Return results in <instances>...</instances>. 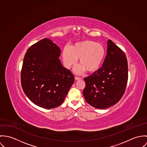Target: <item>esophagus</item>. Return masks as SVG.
<instances>
[{
  "label": "esophagus",
  "mask_w": 147,
  "mask_h": 147,
  "mask_svg": "<svg viewBox=\"0 0 147 147\" xmlns=\"http://www.w3.org/2000/svg\"><path fill=\"white\" fill-rule=\"evenodd\" d=\"M81 77H75V80H81Z\"/></svg>",
  "instance_id": "1"
}]
</instances>
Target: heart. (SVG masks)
Returning <instances> with one entry per match:
<instances>
[{
	"label": "heart",
	"instance_id": "1",
	"mask_svg": "<svg viewBox=\"0 0 147 147\" xmlns=\"http://www.w3.org/2000/svg\"><path fill=\"white\" fill-rule=\"evenodd\" d=\"M105 55L104 46L95 41L84 40L76 43L69 47L65 46L62 52V57L64 65L70 69L76 65L80 58V66L76 69L77 73L86 70L93 73L98 70Z\"/></svg>",
	"mask_w": 147,
	"mask_h": 147
}]
</instances>
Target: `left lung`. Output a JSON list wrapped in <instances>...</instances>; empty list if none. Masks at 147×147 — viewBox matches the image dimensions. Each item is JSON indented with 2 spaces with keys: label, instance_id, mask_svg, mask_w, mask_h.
<instances>
[{
  "label": "left lung",
  "instance_id": "8db88e82",
  "mask_svg": "<svg viewBox=\"0 0 147 147\" xmlns=\"http://www.w3.org/2000/svg\"><path fill=\"white\" fill-rule=\"evenodd\" d=\"M83 94L86 102L98 109L117 103L123 95L128 80V64L125 53L111 40L102 66L84 78Z\"/></svg>",
  "mask_w": 147,
  "mask_h": 147
}]
</instances>
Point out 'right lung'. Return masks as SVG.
I'll list each match as a JSON object with an SVG mask.
<instances>
[{
	"label": "right lung",
	"mask_w": 147,
	"mask_h": 147,
	"mask_svg": "<svg viewBox=\"0 0 147 147\" xmlns=\"http://www.w3.org/2000/svg\"><path fill=\"white\" fill-rule=\"evenodd\" d=\"M60 53L55 43L44 38L30 46L24 59L22 90L34 104L45 109L60 105L74 82V76L62 65Z\"/></svg>",
	"instance_id": "obj_1"
}]
</instances>
